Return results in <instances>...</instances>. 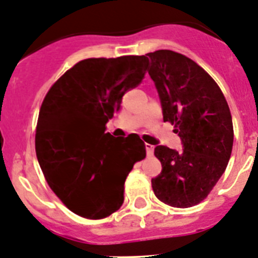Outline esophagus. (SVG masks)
Masks as SVG:
<instances>
[{
  "label": "esophagus",
  "mask_w": 258,
  "mask_h": 258,
  "mask_svg": "<svg viewBox=\"0 0 258 258\" xmlns=\"http://www.w3.org/2000/svg\"><path fill=\"white\" fill-rule=\"evenodd\" d=\"M146 149H147V156H148V157H152L153 151H155L153 146H151V144H146Z\"/></svg>",
  "instance_id": "34e87169"
}]
</instances>
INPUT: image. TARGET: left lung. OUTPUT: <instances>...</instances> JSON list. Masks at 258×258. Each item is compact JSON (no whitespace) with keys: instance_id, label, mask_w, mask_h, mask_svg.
Returning <instances> with one entry per match:
<instances>
[{"instance_id":"left-lung-1","label":"left lung","mask_w":258,"mask_h":258,"mask_svg":"<svg viewBox=\"0 0 258 258\" xmlns=\"http://www.w3.org/2000/svg\"><path fill=\"white\" fill-rule=\"evenodd\" d=\"M147 56L164 122L174 125L173 131L183 147L181 151L156 147L162 170L152 178V189L165 205L187 209L209 196L228 165L233 146L232 116L218 84L196 61L170 49Z\"/></svg>"}]
</instances>
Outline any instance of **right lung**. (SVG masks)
I'll list each match as a JSON object with an SVG mask.
<instances>
[{
  "label": "right lung",
  "instance_id": "add662e5",
  "mask_svg": "<svg viewBox=\"0 0 258 258\" xmlns=\"http://www.w3.org/2000/svg\"><path fill=\"white\" fill-rule=\"evenodd\" d=\"M147 68V56L81 60L43 99L35 134L39 165L56 197L82 218L103 219L120 209L125 178L146 157L139 135L114 138L106 123Z\"/></svg>",
  "mask_w": 258,
  "mask_h": 258
}]
</instances>
